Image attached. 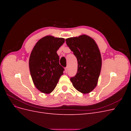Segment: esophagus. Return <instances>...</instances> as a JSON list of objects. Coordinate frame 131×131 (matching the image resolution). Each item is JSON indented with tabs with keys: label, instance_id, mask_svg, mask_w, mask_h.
<instances>
[{
	"label": "esophagus",
	"instance_id": "34e87169",
	"mask_svg": "<svg viewBox=\"0 0 131 131\" xmlns=\"http://www.w3.org/2000/svg\"><path fill=\"white\" fill-rule=\"evenodd\" d=\"M68 67H66V68H65V73H67V72H68Z\"/></svg>",
	"mask_w": 131,
	"mask_h": 131
}]
</instances>
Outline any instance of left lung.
<instances>
[{"label":"left lung","mask_w":131,"mask_h":131,"mask_svg":"<svg viewBox=\"0 0 131 131\" xmlns=\"http://www.w3.org/2000/svg\"><path fill=\"white\" fill-rule=\"evenodd\" d=\"M66 41L78 61L77 73L70 81L79 92L89 93L96 87L100 75L102 58L100 50L93 39L86 35L69 38Z\"/></svg>","instance_id":"8db88e82"}]
</instances>
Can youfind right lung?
Returning a JSON list of instances; mask_svg holds the SVG:
<instances>
[{"mask_svg": "<svg viewBox=\"0 0 131 131\" xmlns=\"http://www.w3.org/2000/svg\"><path fill=\"white\" fill-rule=\"evenodd\" d=\"M64 39L48 35L40 39L31 51L29 70L36 88L41 92L50 93L56 88L64 68L59 64L57 51Z\"/></svg>", "mask_w": 131, "mask_h": 131, "instance_id": "add662e5", "label": "right lung"}]
</instances>
